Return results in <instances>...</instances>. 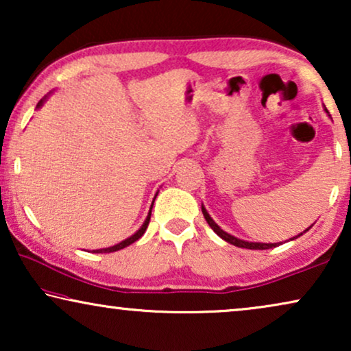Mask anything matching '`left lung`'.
Here are the masks:
<instances>
[{"label":"left lung","mask_w":351,"mask_h":351,"mask_svg":"<svg viewBox=\"0 0 351 351\" xmlns=\"http://www.w3.org/2000/svg\"><path fill=\"white\" fill-rule=\"evenodd\" d=\"M326 112H328V110H326ZM201 209H203V215H204L206 222H208V223H209V227H210V228H213V230H214V232H215V233H217L220 238H222V239H225V241H227V243H230V244H233V246H238V247H246V249H270V247H276V246H278V244H265V243H247V241H243V239H238V238H234V237H232V234L225 233V232H223V230H222V228H220V227H219V225H217V223H215V222H214V220L209 217L208 210H206L204 208H201ZM308 230H310V227H308V228H306V230H305V232H308ZM305 232H304V233H305ZM300 234H302V233H300ZM300 234H299V237H300ZM295 238H297V237H295ZM280 244H281V243H280Z\"/></svg>","instance_id":"8db88e82"}]
</instances>
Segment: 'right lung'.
Here are the masks:
<instances>
[{
	"mask_svg": "<svg viewBox=\"0 0 351 351\" xmlns=\"http://www.w3.org/2000/svg\"><path fill=\"white\" fill-rule=\"evenodd\" d=\"M41 105H43V100H40V102H38L36 107H41ZM150 215H152V210H150V213H148V217L145 219V222H143V225L141 227V230H138L137 233H134L131 238L124 239V241H121L119 244H117V246H112V247H107V249H99V251H94V252H114V251H119V249H123V247L129 246V244H132L134 241H137V239L141 238L143 233H145V230H147V227H148V222H150Z\"/></svg>",
	"mask_w": 351,
	"mask_h": 351,
	"instance_id": "add662e5",
	"label": "right lung"
}]
</instances>
